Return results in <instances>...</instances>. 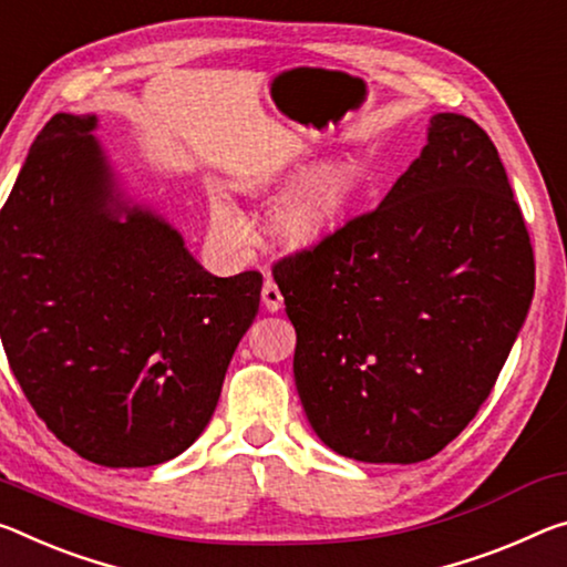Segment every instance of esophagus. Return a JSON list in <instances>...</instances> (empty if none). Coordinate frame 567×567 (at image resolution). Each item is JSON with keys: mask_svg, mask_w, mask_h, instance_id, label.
Returning a JSON list of instances; mask_svg holds the SVG:
<instances>
[{"mask_svg": "<svg viewBox=\"0 0 567 567\" xmlns=\"http://www.w3.org/2000/svg\"><path fill=\"white\" fill-rule=\"evenodd\" d=\"M282 292H280V287L275 285V280L272 277H267L265 280V285H262V305L265 308L269 310V312H277L282 308Z\"/></svg>", "mask_w": 567, "mask_h": 567, "instance_id": "obj_1", "label": "esophagus"}]
</instances>
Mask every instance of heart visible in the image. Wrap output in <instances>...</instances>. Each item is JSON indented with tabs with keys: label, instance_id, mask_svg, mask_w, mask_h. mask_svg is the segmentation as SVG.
I'll return each mask as SVG.
<instances>
[{
	"label": "heart",
	"instance_id": "heart-1",
	"mask_svg": "<svg viewBox=\"0 0 567 567\" xmlns=\"http://www.w3.org/2000/svg\"><path fill=\"white\" fill-rule=\"evenodd\" d=\"M346 196V174L340 168H320L298 192L277 206L272 227L287 247H308L326 235L336 221ZM212 221L224 237L245 241L247 224L224 196H212Z\"/></svg>",
	"mask_w": 567,
	"mask_h": 567
}]
</instances>
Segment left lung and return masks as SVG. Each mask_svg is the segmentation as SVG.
Returning <instances> with one entry per match:
<instances>
[{"label": "left lung", "mask_w": 567, "mask_h": 567, "mask_svg": "<svg viewBox=\"0 0 567 567\" xmlns=\"http://www.w3.org/2000/svg\"><path fill=\"white\" fill-rule=\"evenodd\" d=\"M298 332L295 385L348 460L424 462L487 401L535 292L533 245L497 148L460 113L373 212L272 267Z\"/></svg>", "instance_id": "8db88e82"}]
</instances>
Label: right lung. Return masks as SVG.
<instances>
[{
    "instance_id": "right-lung-1",
    "label": "right lung",
    "mask_w": 567,
    "mask_h": 567,
    "mask_svg": "<svg viewBox=\"0 0 567 567\" xmlns=\"http://www.w3.org/2000/svg\"><path fill=\"white\" fill-rule=\"evenodd\" d=\"M95 115L58 113L0 212V338L62 444L101 466L186 452L217 409L262 275L214 277L121 192Z\"/></svg>"
}]
</instances>
